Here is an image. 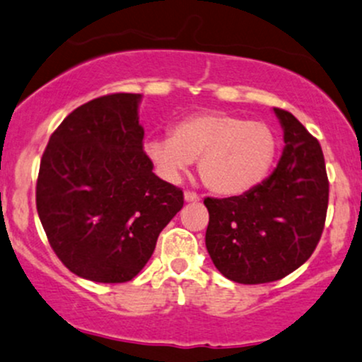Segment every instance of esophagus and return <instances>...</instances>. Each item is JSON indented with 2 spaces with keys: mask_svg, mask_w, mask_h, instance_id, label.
<instances>
[{
  "mask_svg": "<svg viewBox=\"0 0 362 362\" xmlns=\"http://www.w3.org/2000/svg\"><path fill=\"white\" fill-rule=\"evenodd\" d=\"M185 200L186 202H200V197H198L195 192H192V189H188V192H185Z\"/></svg>",
  "mask_w": 362,
  "mask_h": 362,
  "instance_id": "1",
  "label": "esophagus"
}]
</instances>
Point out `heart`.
<instances>
[{
	"label": "heart",
	"mask_w": 362,
	"mask_h": 362,
	"mask_svg": "<svg viewBox=\"0 0 362 362\" xmlns=\"http://www.w3.org/2000/svg\"><path fill=\"white\" fill-rule=\"evenodd\" d=\"M145 150L165 180H176L189 160H198V174L211 192L235 197L266 180L278 139L262 120L205 112L180 120L170 136L148 139Z\"/></svg>",
	"instance_id": "b5f03b06"
}]
</instances>
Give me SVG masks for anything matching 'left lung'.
Instances as JSON below:
<instances>
[{"label": "left lung", "mask_w": 362, "mask_h": 362, "mask_svg": "<svg viewBox=\"0 0 362 362\" xmlns=\"http://www.w3.org/2000/svg\"><path fill=\"white\" fill-rule=\"evenodd\" d=\"M274 114L285 150L271 176L240 197L204 200L209 255L221 274L243 285L278 281L298 269L316 250L328 211L320 141L290 112Z\"/></svg>", "instance_id": "left-lung-1"}]
</instances>
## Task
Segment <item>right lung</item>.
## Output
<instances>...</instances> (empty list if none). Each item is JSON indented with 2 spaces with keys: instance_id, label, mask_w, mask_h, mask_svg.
<instances>
[{
  "instance_id": "1",
  "label": "right lung",
  "mask_w": 362,
  "mask_h": 362,
  "mask_svg": "<svg viewBox=\"0 0 362 362\" xmlns=\"http://www.w3.org/2000/svg\"><path fill=\"white\" fill-rule=\"evenodd\" d=\"M139 98L112 93L81 105L41 157L36 207L48 242L69 271L96 283L131 281L185 204L151 170Z\"/></svg>"
}]
</instances>
